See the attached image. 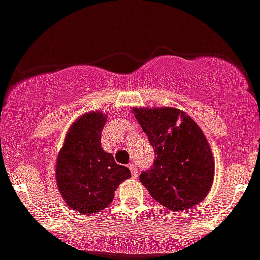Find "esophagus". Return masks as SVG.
<instances>
[{
    "label": "esophagus",
    "mask_w": 260,
    "mask_h": 260,
    "mask_svg": "<svg viewBox=\"0 0 260 260\" xmlns=\"http://www.w3.org/2000/svg\"><path fill=\"white\" fill-rule=\"evenodd\" d=\"M128 168L131 169V173H132V177L136 178L137 174H139V171H137V166L135 164H129V166Z\"/></svg>",
    "instance_id": "obj_1"
}]
</instances>
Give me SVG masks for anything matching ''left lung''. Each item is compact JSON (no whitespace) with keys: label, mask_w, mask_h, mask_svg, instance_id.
<instances>
[{"label":"left lung","mask_w":260,"mask_h":260,"mask_svg":"<svg viewBox=\"0 0 260 260\" xmlns=\"http://www.w3.org/2000/svg\"><path fill=\"white\" fill-rule=\"evenodd\" d=\"M133 114L157 154L140 175L150 196L171 211L204 200L213 183L214 161L200 127L178 108H133Z\"/></svg>","instance_id":"obj_1"}]
</instances>
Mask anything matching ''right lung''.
<instances>
[{
	"label": "right lung",
	"instance_id": "1",
	"mask_svg": "<svg viewBox=\"0 0 260 260\" xmlns=\"http://www.w3.org/2000/svg\"><path fill=\"white\" fill-rule=\"evenodd\" d=\"M107 116L87 112L72 124L56 161L58 191L69 208L83 214L102 211L114 199L129 169L117 165L111 153L103 150L101 133Z\"/></svg>",
	"mask_w": 260,
	"mask_h": 260
}]
</instances>
